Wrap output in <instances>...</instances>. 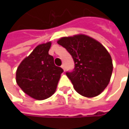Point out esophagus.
Instances as JSON below:
<instances>
[{
  "instance_id": "esophagus-1",
  "label": "esophagus",
  "mask_w": 129,
  "mask_h": 129,
  "mask_svg": "<svg viewBox=\"0 0 129 129\" xmlns=\"http://www.w3.org/2000/svg\"><path fill=\"white\" fill-rule=\"evenodd\" d=\"M61 67L64 70V71H65V66H64V64H62V66H61Z\"/></svg>"
}]
</instances>
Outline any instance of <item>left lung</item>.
<instances>
[{"instance_id": "8db88e82", "label": "left lung", "mask_w": 129, "mask_h": 129, "mask_svg": "<svg viewBox=\"0 0 129 129\" xmlns=\"http://www.w3.org/2000/svg\"><path fill=\"white\" fill-rule=\"evenodd\" d=\"M57 43L67 49L75 69L66 75L75 90L82 96H98L108 86L113 72L109 52L95 39L85 34L60 38Z\"/></svg>"}]
</instances>
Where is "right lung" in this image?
Wrapping results in <instances>:
<instances>
[{"label":"right lung","mask_w":129,"mask_h":129,"mask_svg":"<svg viewBox=\"0 0 129 129\" xmlns=\"http://www.w3.org/2000/svg\"><path fill=\"white\" fill-rule=\"evenodd\" d=\"M52 42L39 44L20 63L16 70L18 85L35 100L42 101L55 92L63 70L54 63L49 54Z\"/></svg>","instance_id":"obj_1"}]
</instances>
